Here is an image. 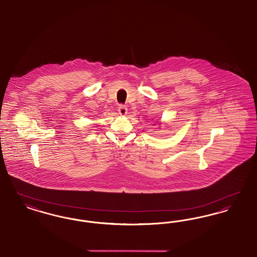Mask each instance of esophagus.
<instances>
[{
	"label": "esophagus",
	"mask_w": 257,
	"mask_h": 257,
	"mask_svg": "<svg viewBox=\"0 0 257 257\" xmlns=\"http://www.w3.org/2000/svg\"><path fill=\"white\" fill-rule=\"evenodd\" d=\"M118 113L120 115H125L127 113V107L124 105H119L118 107Z\"/></svg>",
	"instance_id": "obj_1"
}]
</instances>
